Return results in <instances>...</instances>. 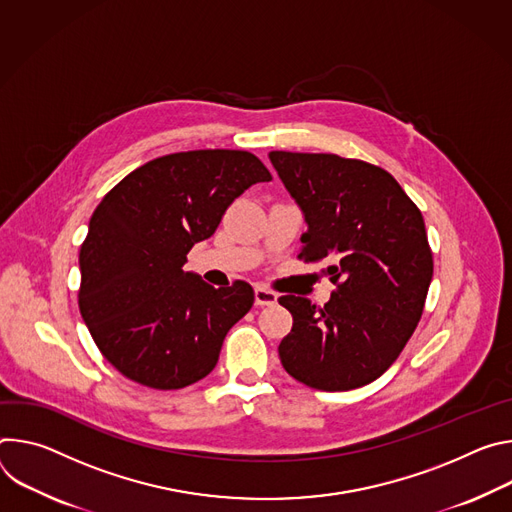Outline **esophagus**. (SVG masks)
Segmentation results:
<instances>
[{
  "label": "esophagus",
  "mask_w": 512,
  "mask_h": 512,
  "mask_svg": "<svg viewBox=\"0 0 512 512\" xmlns=\"http://www.w3.org/2000/svg\"><path fill=\"white\" fill-rule=\"evenodd\" d=\"M276 299H278V297H276L272 291L264 289V287H256V289H254V301H256L258 307H270V305L276 303Z\"/></svg>",
  "instance_id": "34e87169"
}]
</instances>
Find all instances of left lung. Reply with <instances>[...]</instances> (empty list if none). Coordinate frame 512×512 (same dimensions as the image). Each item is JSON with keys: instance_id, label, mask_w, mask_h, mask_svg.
Wrapping results in <instances>:
<instances>
[{"instance_id": "8db88e82", "label": "left lung", "mask_w": 512, "mask_h": 512, "mask_svg": "<svg viewBox=\"0 0 512 512\" xmlns=\"http://www.w3.org/2000/svg\"><path fill=\"white\" fill-rule=\"evenodd\" d=\"M282 185L303 211L299 258L329 260L337 289L317 309L287 295L293 329L278 346L285 370L317 390H352L382 376L413 335L433 276L425 221L380 166L337 154L274 150Z\"/></svg>"}]
</instances>
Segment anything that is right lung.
Segmentation results:
<instances>
[{
	"label": "right lung",
	"instance_id": "1",
	"mask_svg": "<svg viewBox=\"0 0 512 512\" xmlns=\"http://www.w3.org/2000/svg\"><path fill=\"white\" fill-rule=\"evenodd\" d=\"M270 179L246 150H189L142 164L101 199L79 254V309L113 368L158 390L215 368L254 291L242 280L213 289L183 266L232 201Z\"/></svg>",
	"mask_w": 512,
	"mask_h": 512
}]
</instances>
